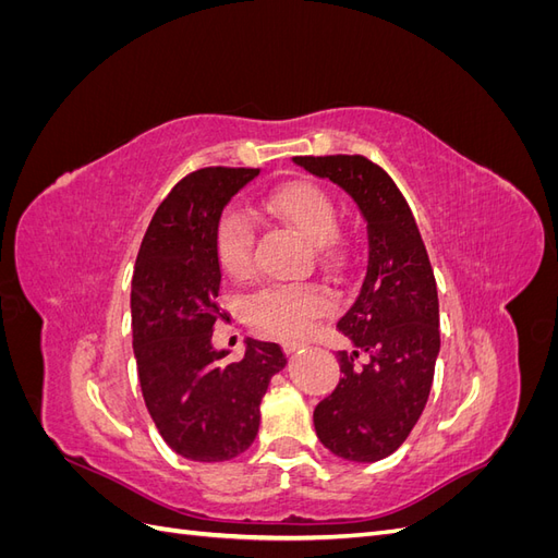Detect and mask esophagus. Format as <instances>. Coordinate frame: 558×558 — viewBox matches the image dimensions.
<instances>
[{
    "label": "esophagus",
    "instance_id": "1",
    "mask_svg": "<svg viewBox=\"0 0 558 558\" xmlns=\"http://www.w3.org/2000/svg\"><path fill=\"white\" fill-rule=\"evenodd\" d=\"M302 347H305V344H300V342H286V344H283V351L289 353V356H293V353L300 351Z\"/></svg>",
    "mask_w": 558,
    "mask_h": 558
}]
</instances>
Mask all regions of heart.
Instances as JSON below:
<instances>
[{
	"label": "heart",
	"mask_w": 558,
	"mask_h": 558,
	"mask_svg": "<svg viewBox=\"0 0 558 558\" xmlns=\"http://www.w3.org/2000/svg\"><path fill=\"white\" fill-rule=\"evenodd\" d=\"M265 209L316 246L324 265H340L344 248L337 242L340 209L332 195L312 181H291L265 197ZM216 256L223 272L244 279L253 265V226L248 218L230 209L216 228ZM330 307L326 293L312 286H265L246 300V318L267 335L281 340L305 337L314 320Z\"/></svg>",
	"instance_id": "b5f03b06"
}]
</instances>
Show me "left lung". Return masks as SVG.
Listing matches in <instances>:
<instances>
[{"mask_svg": "<svg viewBox=\"0 0 558 558\" xmlns=\"http://www.w3.org/2000/svg\"><path fill=\"white\" fill-rule=\"evenodd\" d=\"M356 202L367 223V263L356 298L337 320L351 351L337 353L342 379L316 404L320 445L344 461L391 456L424 412L440 353V302L428 253L393 179L363 156L293 158ZM361 352L368 361L352 365Z\"/></svg>", "mask_w": 558, "mask_h": 558, "instance_id": "8db88e82", "label": "left lung"}]
</instances>
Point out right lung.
<instances>
[{
  "mask_svg": "<svg viewBox=\"0 0 558 558\" xmlns=\"http://www.w3.org/2000/svg\"><path fill=\"white\" fill-rule=\"evenodd\" d=\"M260 170L207 167L181 179L150 221L132 275V349L150 418L179 456L221 463L258 435L260 402L286 356L279 344L246 340L226 363L211 332L221 263L216 228L228 202Z\"/></svg>",
  "mask_w": 558,
  "mask_h": 558,
  "instance_id": "1",
  "label": "right lung"
}]
</instances>
